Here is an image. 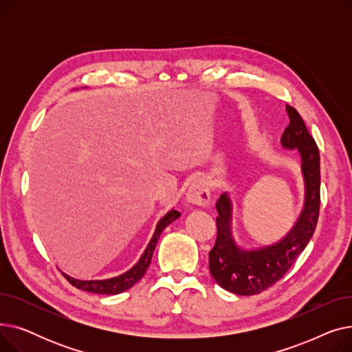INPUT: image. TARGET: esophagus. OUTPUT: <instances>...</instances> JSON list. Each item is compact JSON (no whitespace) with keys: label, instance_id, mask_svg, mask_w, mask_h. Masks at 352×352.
Wrapping results in <instances>:
<instances>
[{"label":"esophagus","instance_id":"34e87169","mask_svg":"<svg viewBox=\"0 0 352 352\" xmlns=\"http://www.w3.org/2000/svg\"><path fill=\"white\" fill-rule=\"evenodd\" d=\"M187 201L197 207H206L208 204L210 186L204 178H199L191 184L187 191Z\"/></svg>","mask_w":352,"mask_h":352}]
</instances>
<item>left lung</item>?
Listing matches in <instances>:
<instances>
[{"label":"left lung","mask_w":352,"mask_h":352,"mask_svg":"<svg viewBox=\"0 0 352 352\" xmlns=\"http://www.w3.org/2000/svg\"><path fill=\"white\" fill-rule=\"evenodd\" d=\"M289 124L281 137L288 150L297 148L305 181V204L291 232L270 247L245 251L231 235V199L223 194L217 201V239L210 251V272L218 285L238 295L260 294L280 281L305 250L320 215V151L297 109L287 105Z\"/></svg>","instance_id":"8db88e82"}]
</instances>
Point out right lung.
Here are the masks:
<instances>
[{"label":"right lung","instance_id":"obj_1","mask_svg":"<svg viewBox=\"0 0 352 352\" xmlns=\"http://www.w3.org/2000/svg\"><path fill=\"white\" fill-rule=\"evenodd\" d=\"M178 217H179V212L175 210H171L162 219H160V223L157 224V228L151 238V241H150V244H148L146 250L144 251L142 256L140 258V261L125 274L116 276V278L102 280V281H80V280L71 278V276H68L65 274H63V275L65 276L71 285H74L78 289H82V291L92 292V294L114 295V294H120L128 288H131L135 283H138L142 278L148 267H150L151 258H153V254H154V250H155V245H157V241H158L161 232L164 231V228L166 226H170L173 221H175Z\"/></svg>","mask_w":352,"mask_h":352}]
</instances>
